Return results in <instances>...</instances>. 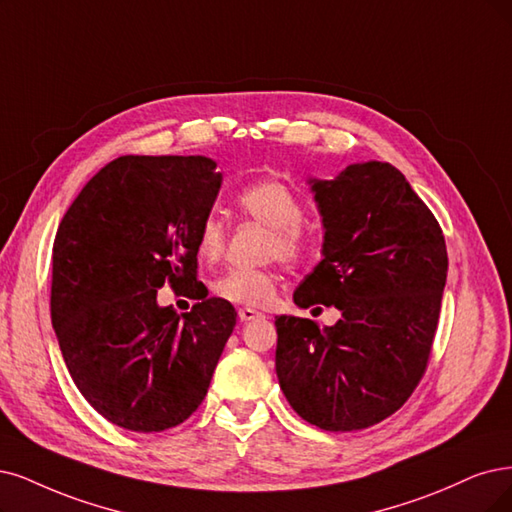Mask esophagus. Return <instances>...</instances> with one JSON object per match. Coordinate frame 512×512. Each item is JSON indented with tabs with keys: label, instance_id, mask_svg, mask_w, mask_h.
Returning a JSON list of instances; mask_svg holds the SVG:
<instances>
[{
	"label": "esophagus",
	"instance_id": "1",
	"mask_svg": "<svg viewBox=\"0 0 512 512\" xmlns=\"http://www.w3.org/2000/svg\"><path fill=\"white\" fill-rule=\"evenodd\" d=\"M238 318L242 320V323H251V320L263 318V314L257 312V310H253V308H240V310H238Z\"/></svg>",
	"mask_w": 512,
	"mask_h": 512
}]
</instances>
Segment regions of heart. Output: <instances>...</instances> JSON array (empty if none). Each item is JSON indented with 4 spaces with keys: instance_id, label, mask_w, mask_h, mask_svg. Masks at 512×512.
<instances>
[{
    "instance_id": "obj_1",
    "label": "heart",
    "mask_w": 512,
    "mask_h": 512,
    "mask_svg": "<svg viewBox=\"0 0 512 512\" xmlns=\"http://www.w3.org/2000/svg\"><path fill=\"white\" fill-rule=\"evenodd\" d=\"M236 204L242 213L272 227L268 242V255H278L285 261H295L306 249L301 221H304V204L289 185L276 179H259L244 185ZM225 227L221 219L208 215L196 236V253L202 261L213 263L223 255ZM213 293L219 299L236 306L263 308L270 306L276 297V276L266 268H230L223 272L213 285Z\"/></svg>"
}]
</instances>
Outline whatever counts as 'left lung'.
Here are the masks:
<instances>
[{
  "instance_id": "1",
  "label": "left lung",
  "mask_w": 512,
  "mask_h": 512,
  "mask_svg": "<svg viewBox=\"0 0 512 512\" xmlns=\"http://www.w3.org/2000/svg\"><path fill=\"white\" fill-rule=\"evenodd\" d=\"M323 217V259L293 293L299 308L335 306L320 329L276 318V375L306 422L350 432L401 409L420 384L447 280L439 221L388 162H358L310 179Z\"/></svg>"
}]
</instances>
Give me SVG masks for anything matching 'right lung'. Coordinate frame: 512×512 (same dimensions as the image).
<instances>
[{
	"mask_svg": "<svg viewBox=\"0 0 512 512\" xmlns=\"http://www.w3.org/2000/svg\"><path fill=\"white\" fill-rule=\"evenodd\" d=\"M204 156H122L65 213L52 249V327L84 399L135 432L185 422L204 401L227 337L230 301L196 280V236L221 189ZM164 281L197 299L179 317Z\"/></svg>",
	"mask_w": 512,
	"mask_h": 512,
	"instance_id": "right-lung-1",
	"label": "right lung"
}]
</instances>
